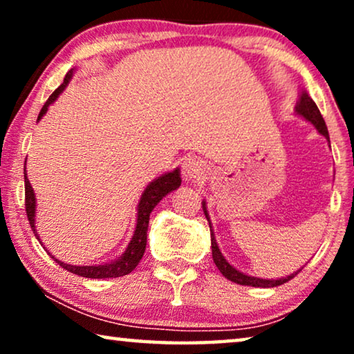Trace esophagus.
<instances>
[{
    "mask_svg": "<svg viewBox=\"0 0 354 354\" xmlns=\"http://www.w3.org/2000/svg\"><path fill=\"white\" fill-rule=\"evenodd\" d=\"M203 174V164L196 158H187L183 161V176L187 178H198Z\"/></svg>",
    "mask_w": 354,
    "mask_h": 354,
    "instance_id": "1",
    "label": "esophagus"
}]
</instances>
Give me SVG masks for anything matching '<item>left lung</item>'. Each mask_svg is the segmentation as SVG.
I'll return each instance as SVG.
<instances>
[{
  "instance_id": "obj_1",
  "label": "left lung",
  "mask_w": 354,
  "mask_h": 354,
  "mask_svg": "<svg viewBox=\"0 0 354 354\" xmlns=\"http://www.w3.org/2000/svg\"><path fill=\"white\" fill-rule=\"evenodd\" d=\"M297 113L299 115H303L304 119L309 120L314 127L319 130V133H322L324 137L328 140V130H327V125H326V120H324L321 111L317 109L316 103H314L311 96H309L306 91H303L301 96H299V101L297 104ZM203 209H205V214H206V219L209 221V216H207L206 212V206L205 203H203ZM209 229H211V222H209ZM211 248H212V259H214V263L217 266V269L221 270L222 275H224L225 279H229L230 282H235L239 285H248V287H277V285H282L285 282H288V280H292L295 275L298 272H295L292 275H288V277L285 279H277V280H268V279H258V277H250V275H245L241 274L240 270H236L234 266H230L227 263L224 256H222L219 246L216 243V239H214V234H212V229H211Z\"/></svg>"
}]
</instances>
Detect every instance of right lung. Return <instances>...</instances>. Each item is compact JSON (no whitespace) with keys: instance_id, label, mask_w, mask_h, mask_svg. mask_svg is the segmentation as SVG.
Instances as JSON below:
<instances>
[{"instance_id":"1","label":"right lung","mask_w":354,"mask_h":354,"mask_svg":"<svg viewBox=\"0 0 354 354\" xmlns=\"http://www.w3.org/2000/svg\"><path fill=\"white\" fill-rule=\"evenodd\" d=\"M72 79V71H69L64 77V82L57 86V88L53 91L50 98L46 100V103L43 104V108L38 114V120L43 118V114L48 111V106L55 103V100L62 93V90L66 88L69 80ZM24 182H26V211H27V219L30 222V227L35 234L37 240H40V236L37 234L35 229V195H33L32 185L27 178L26 167H24ZM182 178L178 169L176 171L164 174L156 180L149 183L147 190L143 192L142 198H140L138 203V216H137V227H135L133 236L130 240V243L125 250V253L120 256L119 259L111 261L109 264H100V266H72V264H64L61 261L55 259V256H51L53 259L56 261L61 268H64L67 272H72L75 275H80V277L86 279H114V277H122V275H127L132 272V270L137 268L140 259L143 258L145 248H147V232H148V222H149V214L154 209V206L158 205L159 201L162 200L167 193L176 190L180 185Z\"/></svg>"}]
</instances>
